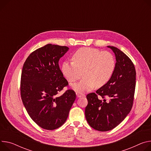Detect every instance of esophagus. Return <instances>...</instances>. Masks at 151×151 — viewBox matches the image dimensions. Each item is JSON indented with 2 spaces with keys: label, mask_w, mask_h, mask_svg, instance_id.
Segmentation results:
<instances>
[{
  "label": "esophagus",
  "mask_w": 151,
  "mask_h": 151,
  "mask_svg": "<svg viewBox=\"0 0 151 151\" xmlns=\"http://www.w3.org/2000/svg\"><path fill=\"white\" fill-rule=\"evenodd\" d=\"M76 96H77V98H81V97H82V96H83V94H81V93H79V92H76Z\"/></svg>",
  "instance_id": "obj_1"
}]
</instances>
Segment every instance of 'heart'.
I'll return each instance as SVG.
<instances>
[{
    "label": "heart",
    "mask_w": 151,
    "mask_h": 151,
    "mask_svg": "<svg viewBox=\"0 0 151 151\" xmlns=\"http://www.w3.org/2000/svg\"><path fill=\"white\" fill-rule=\"evenodd\" d=\"M73 61H64L61 71L70 83L84 77L72 88L79 92L92 90L96 85L101 87L111 79L114 68L115 60L113 55L106 51L91 47L78 49L72 56Z\"/></svg>",
    "instance_id": "obj_1"
}]
</instances>
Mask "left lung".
<instances>
[{
    "label": "left lung",
    "instance_id": "1",
    "mask_svg": "<svg viewBox=\"0 0 151 151\" xmlns=\"http://www.w3.org/2000/svg\"><path fill=\"white\" fill-rule=\"evenodd\" d=\"M107 47L115 54L116 63L113 74L96 93L87 95L88 105L85 109L88 123L99 131L113 129L129 113L136 83L135 67L130 58L118 48Z\"/></svg>",
    "mask_w": 151,
    "mask_h": 151
}]
</instances>
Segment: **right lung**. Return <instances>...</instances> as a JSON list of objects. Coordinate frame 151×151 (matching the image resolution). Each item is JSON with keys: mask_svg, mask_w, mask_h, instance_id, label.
Masks as SVG:
<instances>
[{"mask_svg": "<svg viewBox=\"0 0 151 151\" xmlns=\"http://www.w3.org/2000/svg\"><path fill=\"white\" fill-rule=\"evenodd\" d=\"M68 49L67 46L46 45L32 52L23 66L20 82L23 104L31 118L47 130L64 124L76 99L72 90L58 95L68 86L58 62Z\"/></svg>", "mask_w": 151, "mask_h": 151, "instance_id": "right-lung-1", "label": "right lung"}]
</instances>
